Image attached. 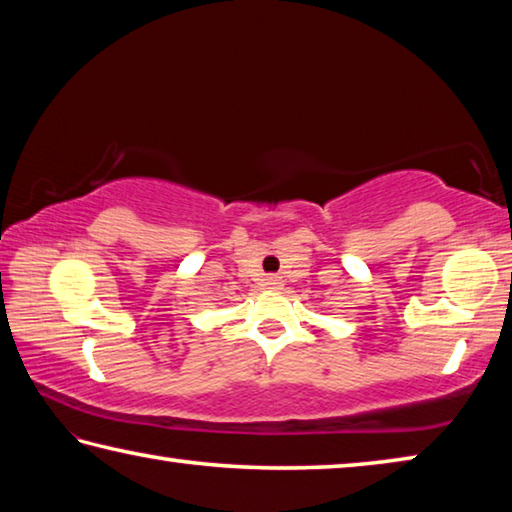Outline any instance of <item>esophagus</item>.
Listing matches in <instances>:
<instances>
[{"label":"esophagus","mask_w":512,"mask_h":512,"mask_svg":"<svg viewBox=\"0 0 512 512\" xmlns=\"http://www.w3.org/2000/svg\"><path fill=\"white\" fill-rule=\"evenodd\" d=\"M263 285L267 290H279L281 285H283V281H281V276H265V281H263Z\"/></svg>","instance_id":"34e87169"}]
</instances>
